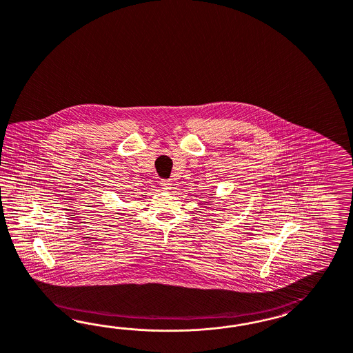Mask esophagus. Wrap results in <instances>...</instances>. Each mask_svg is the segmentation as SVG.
Masks as SVG:
<instances>
[{"mask_svg":"<svg viewBox=\"0 0 353 353\" xmlns=\"http://www.w3.org/2000/svg\"><path fill=\"white\" fill-rule=\"evenodd\" d=\"M161 189L165 190V192H170L172 189V182L168 180H163L161 181Z\"/></svg>","mask_w":353,"mask_h":353,"instance_id":"obj_1","label":"esophagus"}]
</instances>
